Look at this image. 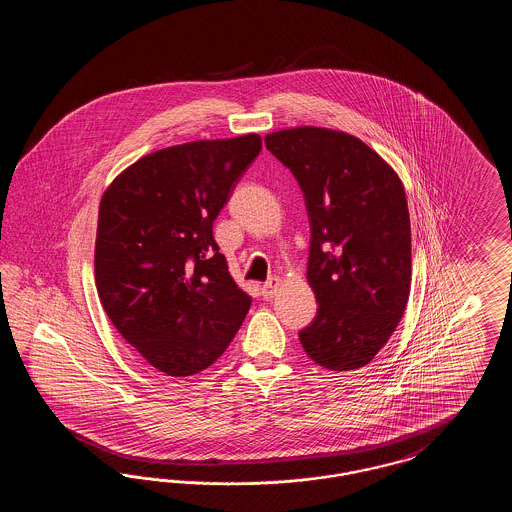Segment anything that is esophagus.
Segmentation results:
<instances>
[{
	"instance_id": "obj_1",
	"label": "esophagus",
	"mask_w": 512,
	"mask_h": 512,
	"mask_svg": "<svg viewBox=\"0 0 512 512\" xmlns=\"http://www.w3.org/2000/svg\"><path fill=\"white\" fill-rule=\"evenodd\" d=\"M280 286H282V278H278V276H274V278H270L268 282L263 284V295L265 297H274L278 290H280Z\"/></svg>"
}]
</instances>
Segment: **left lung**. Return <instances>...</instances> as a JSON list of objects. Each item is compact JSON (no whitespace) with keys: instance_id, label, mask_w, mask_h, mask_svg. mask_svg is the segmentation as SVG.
Here are the masks:
<instances>
[{"instance_id":"left-lung-1","label":"left lung","mask_w":512,"mask_h":512,"mask_svg":"<svg viewBox=\"0 0 512 512\" xmlns=\"http://www.w3.org/2000/svg\"><path fill=\"white\" fill-rule=\"evenodd\" d=\"M297 178L311 224L307 282L317 318L299 332L328 370L368 365L388 343L411 292V219L397 172L359 138L320 126L265 136Z\"/></svg>"}]
</instances>
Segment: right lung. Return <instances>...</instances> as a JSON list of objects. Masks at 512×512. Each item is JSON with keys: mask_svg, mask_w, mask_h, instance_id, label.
Listing matches in <instances>:
<instances>
[{"mask_svg": "<svg viewBox=\"0 0 512 512\" xmlns=\"http://www.w3.org/2000/svg\"><path fill=\"white\" fill-rule=\"evenodd\" d=\"M261 147L255 132L165 147L126 167L101 195L99 301L122 338L165 376L213 365L251 307L219 253L213 222Z\"/></svg>", "mask_w": 512, "mask_h": 512, "instance_id": "add662e5", "label": "right lung"}]
</instances>
